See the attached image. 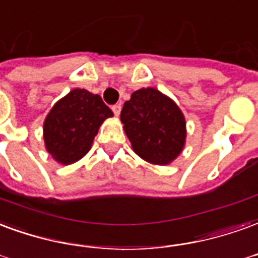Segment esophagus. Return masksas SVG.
<instances>
[{"label":"esophagus","mask_w":258,"mask_h":258,"mask_svg":"<svg viewBox=\"0 0 258 258\" xmlns=\"http://www.w3.org/2000/svg\"><path fill=\"white\" fill-rule=\"evenodd\" d=\"M111 108H112V111H114V114H115L116 116L119 115V112H121V104H119V103H118V104H114Z\"/></svg>","instance_id":"34e87169"}]
</instances>
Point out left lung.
Masks as SVG:
<instances>
[{
	"label": "left lung",
	"mask_w": 258,
	"mask_h": 258,
	"mask_svg": "<svg viewBox=\"0 0 258 258\" xmlns=\"http://www.w3.org/2000/svg\"><path fill=\"white\" fill-rule=\"evenodd\" d=\"M121 122L133 151L146 162L165 166L184 150V114L169 96L155 88L133 92L123 104Z\"/></svg>",
	"instance_id": "obj_1"
}]
</instances>
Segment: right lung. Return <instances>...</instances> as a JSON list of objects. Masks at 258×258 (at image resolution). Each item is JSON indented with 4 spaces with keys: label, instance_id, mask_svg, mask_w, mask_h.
<instances>
[{
    "label": "right lung",
    "instance_id": "obj_1",
    "mask_svg": "<svg viewBox=\"0 0 258 258\" xmlns=\"http://www.w3.org/2000/svg\"><path fill=\"white\" fill-rule=\"evenodd\" d=\"M114 115L99 95L73 89L54 103L44 121L46 151L61 165H71L92 148L101 123Z\"/></svg>",
    "mask_w": 258,
    "mask_h": 258
}]
</instances>
